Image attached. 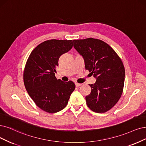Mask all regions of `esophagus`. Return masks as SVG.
Returning <instances> with one entry per match:
<instances>
[{
    "instance_id": "obj_1",
    "label": "esophagus",
    "mask_w": 146,
    "mask_h": 146,
    "mask_svg": "<svg viewBox=\"0 0 146 146\" xmlns=\"http://www.w3.org/2000/svg\"><path fill=\"white\" fill-rule=\"evenodd\" d=\"M81 85H82L81 84H79V83H78V82H76V83H75V85H76V87H79V86H80Z\"/></svg>"
}]
</instances>
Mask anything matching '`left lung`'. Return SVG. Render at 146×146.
Returning a JSON list of instances; mask_svg holds the SVG:
<instances>
[{"label":"left lung","mask_w":146,"mask_h":146,"mask_svg":"<svg viewBox=\"0 0 146 146\" xmlns=\"http://www.w3.org/2000/svg\"><path fill=\"white\" fill-rule=\"evenodd\" d=\"M73 41L74 48L84 58L85 69L96 79L94 84H90L91 93L85 97L87 106L95 112L109 111L123 93L125 70L120 58L100 40L88 38Z\"/></svg>","instance_id":"8db88e82"}]
</instances>
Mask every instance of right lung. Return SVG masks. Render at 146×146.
I'll return each mask as SVG.
<instances>
[{"label":"right lung","mask_w":146,"mask_h":146,"mask_svg":"<svg viewBox=\"0 0 146 146\" xmlns=\"http://www.w3.org/2000/svg\"><path fill=\"white\" fill-rule=\"evenodd\" d=\"M73 47L72 40H50L32 51L23 73L24 84L29 96L40 109L48 113L63 110L75 89L74 84L55 77L59 58Z\"/></svg>","instance_id":"1"}]
</instances>
